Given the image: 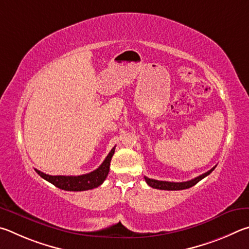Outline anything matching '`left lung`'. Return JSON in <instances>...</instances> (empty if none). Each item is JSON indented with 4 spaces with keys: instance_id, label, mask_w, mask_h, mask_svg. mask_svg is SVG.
<instances>
[{
    "instance_id": "8db88e82",
    "label": "left lung",
    "mask_w": 249,
    "mask_h": 249,
    "mask_svg": "<svg viewBox=\"0 0 249 249\" xmlns=\"http://www.w3.org/2000/svg\"><path fill=\"white\" fill-rule=\"evenodd\" d=\"M215 168V166L211 168L210 171H208L207 173L202 174V175H200L198 177L194 178V179L188 180V181H184V182H173V181H162V180H155V179H151V178H147L144 177V179L146 181V184L151 186L152 188H155V189H160V190H182V189H188L190 187L195 186L196 184H198V182L203 179L204 177H207L208 175H210V174L213 172V169Z\"/></svg>"
}]
</instances>
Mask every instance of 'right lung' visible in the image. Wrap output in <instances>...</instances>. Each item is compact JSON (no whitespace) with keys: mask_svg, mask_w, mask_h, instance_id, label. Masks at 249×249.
Listing matches in <instances>:
<instances>
[{"mask_svg":"<svg viewBox=\"0 0 249 249\" xmlns=\"http://www.w3.org/2000/svg\"><path fill=\"white\" fill-rule=\"evenodd\" d=\"M116 147V146H115ZM115 147H112L111 151L109 152L107 158L105 159L102 165L95 171L90 172L89 174H84V175L80 176H51L47 175V174L42 173L38 169H35L37 174L43 179L51 182L58 188L67 191H85L89 189H94L96 187L100 186L106 179L109 173V166H110L111 158L113 153H115Z\"/></svg>","mask_w":249,"mask_h":249,"instance_id":"right-lung-1","label":"right lung"}]
</instances>
